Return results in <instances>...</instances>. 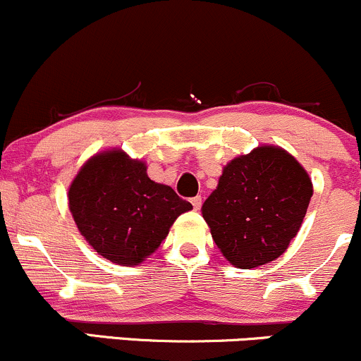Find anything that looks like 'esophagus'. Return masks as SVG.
<instances>
[{"instance_id": "obj_1", "label": "esophagus", "mask_w": 361, "mask_h": 361, "mask_svg": "<svg viewBox=\"0 0 361 361\" xmlns=\"http://www.w3.org/2000/svg\"><path fill=\"white\" fill-rule=\"evenodd\" d=\"M191 202H192V208L196 209H201V204H202V200H201V196H196V197H192L191 200Z\"/></svg>"}]
</instances>
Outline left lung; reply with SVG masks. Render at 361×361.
<instances>
[{
	"instance_id": "8db88e82",
	"label": "left lung",
	"mask_w": 361,
	"mask_h": 361,
	"mask_svg": "<svg viewBox=\"0 0 361 361\" xmlns=\"http://www.w3.org/2000/svg\"><path fill=\"white\" fill-rule=\"evenodd\" d=\"M312 182L293 157L259 147L224 169L202 204L218 249L233 266L257 268L281 256L300 230Z\"/></svg>"
}]
</instances>
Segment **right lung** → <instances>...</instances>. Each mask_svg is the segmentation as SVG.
<instances>
[{"instance_id":"obj_1","label":"right lung","mask_w":361,"mask_h":361,"mask_svg":"<svg viewBox=\"0 0 361 361\" xmlns=\"http://www.w3.org/2000/svg\"><path fill=\"white\" fill-rule=\"evenodd\" d=\"M70 212L100 256L116 264H140L159 249L179 214L192 204L147 176L143 161L121 149L83 165L70 188Z\"/></svg>"}]
</instances>
